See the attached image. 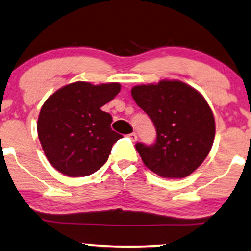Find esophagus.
Here are the masks:
<instances>
[{"label": "esophagus", "instance_id": "34e87169", "mask_svg": "<svg viewBox=\"0 0 251 251\" xmlns=\"http://www.w3.org/2000/svg\"><path fill=\"white\" fill-rule=\"evenodd\" d=\"M129 137H130V140L132 142H135V141H137V135L135 134V132H131L130 135H129Z\"/></svg>", "mask_w": 251, "mask_h": 251}]
</instances>
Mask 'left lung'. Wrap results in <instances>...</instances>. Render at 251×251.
Wrapping results in <instances>:
<instances>
[{
  "label": "left lung",
  "mask_w": 251,
  "mask_h": 251,
  "mask_svg": "<svg viewBox=\"0 0 251 251\" xmlns=\"http://www.w3.org/2000/svg\"><path fill=\"white\" fill-rule=\"evenodd\" d=\"M131 96L154 123L152 146L136 144L148 169L161 177L183 178L202 164L215 138V119L201 93L178 79L135 85Z\"/></svg>",
  "instance_id": "1"
}]
</instances>
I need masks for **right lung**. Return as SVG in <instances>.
Here are the masks:
<instances>
[{
  "mask_svg": "<svg viewBox=\"0 0 251 251\" xmlns=\"http://www.w3.org/2000/svg\"><path fill=\"white\" fill-rule=\"evenodd\" d=\"M121 90L120 83L74 82L56 90L41 108L37 134L56 170L81 177L105 163L122 135L111 130V115L101 110Z\"/></svg>",
  "mask_w": 251,
  "mask_h": 251,
  "instance_id": "obj_1",
  "label": "right lung"
}]
</instances>
